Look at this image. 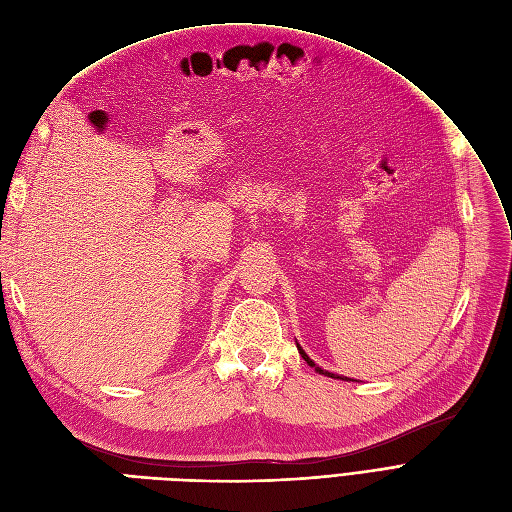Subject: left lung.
I'll return each mask as SVG.
<instances>
[{
    "mask_svg": "<svg viewBox=\"0 0 512 512\" xmlns=\"http://www.w3.org/2000/svg\"><path fill=\"white\" fill-rule=\"evenodd\" d=\"M298 347V345H296ZM298 354H301L303 356V360L309 364V366H315V362L305 354V351L301 349V347H298ZM315 370H317V373H322V375H328V377H332V379H343V377H339V375H332V373H328V370H322L320 366H315Z\"/></svg>",
    "mask_w": 512,
    "mask_h": 512,
    "instance_id": "8db88e82",
    "label": "left lung"
}]
</instances>
